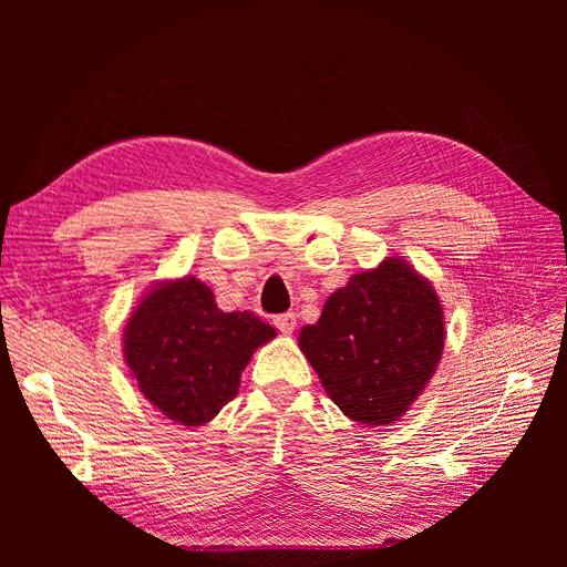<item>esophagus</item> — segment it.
<instances>
[{
    "mask_svg": "<svg viewBox=\"0 0 567 567\" xmlns=\"http://www.w3.org/2000/svg\"><path fill=\"white\" fill-rule=\"evenodd\" d=\"M274 326H277V329L281 331V333H293V329H296V315L293 312H286V315H277L274 317Z\"/></svg>",
    "mask_w": 567,
    "mask_h": 567,
    "instance_id": "esophagus-1",
    "label": "esophagus"
}]
</instances>
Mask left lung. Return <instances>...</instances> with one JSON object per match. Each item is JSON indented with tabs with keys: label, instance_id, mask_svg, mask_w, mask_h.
<instances>
[{
	"label": "left lung",
	"instance_id": "8db88e82",
	"mask_svg": "<svg viewBox=\"0 0 567 567\" xmlns=\"http://www.w3.org/2000/svg\"><path fill=\"white\" fill-rule=\"evenodd\" d=\"M444 348V317L433 286L400 257L354 274L326 300L300 350L326 394L359 423L398 421L414 402Z\"/></svg>",
	"mask_w": 567,
	"mask_h": 567
}]
</instances>
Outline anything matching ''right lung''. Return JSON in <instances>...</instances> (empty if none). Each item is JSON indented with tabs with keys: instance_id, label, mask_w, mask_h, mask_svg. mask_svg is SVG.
Here are the masks:
<instances>
[{
	"instance_id": "add662e5",
	"label": "right lung",
	"mask_w": 567,
	"mask_h": 567,
	"mask_svg": "<svg viewBox=\"0 0 567 567\" xmlns=\"http://www.w3.org/2000/svg\"><path fill=\"white\" fill-rule=\"evenodd\" d=\"M277 336L252 312H221L186 277L153 288L125 329V359L144 398L167 419L203 425L231 402L255 348Z\"/></svg>"
}]
</instances>
